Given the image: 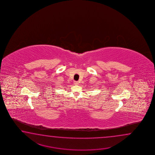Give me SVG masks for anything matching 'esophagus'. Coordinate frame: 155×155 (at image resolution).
<instances>
[{
	"label": "esophagus",
	"instance_id": "obj_1",
	"mask_svg": "<svg viewBox=\"0 0 155 155\" xmlns=\"http://www.w3.org/2000/svg\"><path fill=\"white\" fill-rule=\"evenodd\" d=\"M74 84L75 85H79V82H78V81H74Z\"/></svg>",
	"mask_w": 155,
	"mask_h": 155
}]
</instances>
